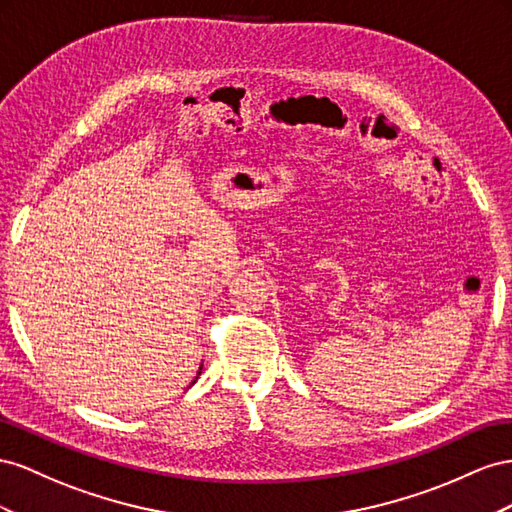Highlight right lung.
Masks as SVG:
<instances>
[{
  "mask_svg": "<svg viewBox=\"0 0 512 512\" xmlns=\"http://www.w3.org/2000/svg\"><path fill=\"white\" fill-rule=\"evenodd\" d=\"M199 373H201V371H199Z\"/></svg>",
  "mask_w": 512,
  "mask_h": 512,
  "instance_id": "1",
  "label": "right lung"
}]
</instances>
